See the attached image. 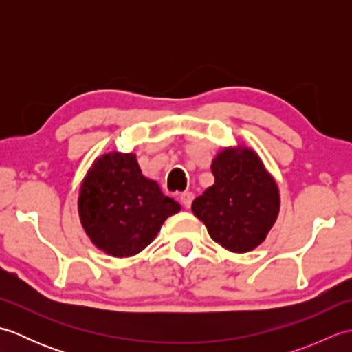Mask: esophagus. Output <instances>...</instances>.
Here are the masks:
<instances>
[{
    "mask_svg": "<svg viewBox=\"0 0 352 352\" xmlns=\"http://www.w3.org/2000/svg\"><path fill=\"white\" fill-rule=\"evenodd\" d=\"M180 201L182 204L186 207V208H190L192 206V201H193V193L192 192H184L180 195Z\"/></svg>",
    "mask_w": 352,
    "mask_h": 352,
    "instance_id": "obj_1",
    "label": "esophagus"
}]
</instances>
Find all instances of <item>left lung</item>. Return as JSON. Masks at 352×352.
Returning a JSON list of instances; mask_svg holds the SVG:
<instances>
[{"label":"left lung","instance_id":"8db88e82","mask_svg":"<svg viewBox=\"0 0 352 352\" xmlns=\"http://www.w3.org/2000/svg\"><path fill=\"white\" fill-rule=\"evenodd\" d=\"M214 184L193 199L192 212L214 242L250 252L265 242L280 213V189L252 148L226 146L212 160Z\"/></svg>","mask_w":352,"mask_h":352}]
</instances>
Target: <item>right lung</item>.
I'll return each mask as SVG.
<instances>
[{
	"label": "right lung",
	"instance_id": "right-lung-1",
	"mask_svg": "<svg viewBox=\"0 0 352 352\" xmlns=\"http://www.w3.org/2000/svg\"><path fill=\"white\" fill-rule=\"evenodd\" d=\"M78 216L91 242L111 257L144 251L169 216L182 210L139 168L136 154L106 153L94 160L78 192Z\"/></svg>",
	"mask_w": 352,
	"mask_h": 352
}]
</instances>
